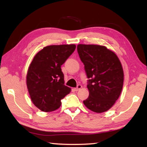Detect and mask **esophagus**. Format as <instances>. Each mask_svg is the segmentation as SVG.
Listing matches in <instances>:
<instances>
[{"label": "esophagus", "mask_w": 147, "mask_h": 147, "mask_svg": "<svg viewBox=\"0 0 147 147\" xmlns=\"http://www.w3.org/2000/svg\"><path fill=\"white\" fill-rule=\"evenodd\" d=\"M82 85H80V84H78V85L77 86L76 88H74V89H75V91H78L82 88Z\"/></svg>", "instance_id": "esophagus-1"}]
</instances>
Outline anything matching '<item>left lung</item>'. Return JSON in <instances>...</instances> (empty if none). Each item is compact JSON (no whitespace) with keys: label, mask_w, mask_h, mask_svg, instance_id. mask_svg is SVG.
<instances>
[{"label":"left lung","mask_w":147,"mask_h":147,"mask_svg":"<svg viewBox=\"0 0 147 147\" xmlns=\"http://www.w3.org/2000/svg\"><path fill=\"white\" fill-rule=\"evenodd\" d=\"M78 55L84 65L89 95L83 102L96 113L108 111L120 96L124 73L121 61L104 46L80 44Z\"/></svg>","instance_id":"1"}]
</instances>
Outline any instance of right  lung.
I'll return each instance as SVG.
<instances>
[{"label":"right lung","mask_w":147,"mask_h":147,"mask_svg":"<svg viewBox=\"0 0 147 147\" xmlns=\"http://www.w3.org/2000/svg\"><path fill=\"white\" fill-rule=\"evenodd\" d=\"M75 45H50L36 54L29 66L26 84L32 102L40 110L53 111L71 92L64 85L61 65L73 53Z\"/></svg>","instance_id":"obj_1"}]
</instances>
